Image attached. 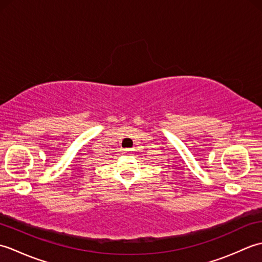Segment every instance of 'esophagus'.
<instances>
[{
	"label": "esophagus",
	"mask_w": 262,
	"mask_h": 262,
	"mask_svg": "<svg viewBox=\"0 0 262 262\" xmlns=\"http://www.w3.org/2000/svg\"><path fill=\"white\" fill-rule=\"evenodd\" d=\"M122 153L129 154V153H132V149L130 148H124V149H122Z\"/></svg>",
	"instance_id": "1"
}]
</instances>
